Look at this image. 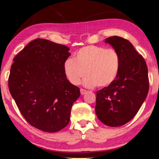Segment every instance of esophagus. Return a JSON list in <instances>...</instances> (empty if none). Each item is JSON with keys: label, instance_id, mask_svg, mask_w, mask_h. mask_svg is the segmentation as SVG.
Returning <instances> with one entry per match:
<instances>
[{"label": "esophagus", "instance_id": "1", "mask_svg": "<svg viewBox=\"0 0 159 159\" xmlns=\"http://www.w3.org/2000/svg\"><path fill=\"white\" fill-rule=\"evenodd\" d=\"M80 93H81V95H84L85 93H87V91H86V90H84L83 89H80Z\"/></svg>", "mask_w": 159, "mask_h": 159}]
</instances>
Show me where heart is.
I'll list each match as a JSON object with an SVG mask.
<instances>
[{"label":"heart","mask_w":159,"mask_h":159,"mask_svg":"<svg viewBox=\"0 0 159 159\" xmlns=\"http://www.w3.org/2000/svg\"><path fill=\"white\" fill-rule=\"evenodd\" d=\"M120 60L113 48L89 46L76 53L75 58H68L64 62V71L73 85H79L85 76L84 85L105 87L112 83L119 72Z\"/></svg>","instance_id":"1"}]
</instances>
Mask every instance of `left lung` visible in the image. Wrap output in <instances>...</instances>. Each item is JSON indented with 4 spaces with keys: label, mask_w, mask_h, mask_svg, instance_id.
<instances>
[{
    "label": "left lung",
    "mask_w": 159,
    "mask_h": 159,
    "mask_svg": "<svg viewBox=\"0 0 159 159\" xmlns=\"http://www.w3.org/2000/svg\"><path fill=\"white\" fill-rule=\"evenodd\" d=\"M105 42L118 52L120 64L113 83L97 92L95 112L105 125L119 127L134 118L145 100L148 70L145 60L130 41L113 36Z\"/></svg>",
    "instance_id": "left-lung-1"
}]
</instances>
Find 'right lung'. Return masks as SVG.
I'll use <instances>...</instances> for the list:
<instances>
[{"instance_id":"add662e5","label":"right lung","mask_w":159,"mask_h":159,"mask_svg":"<svg viewBox=\"0 0 159 159\" xmlns=\"http://www.w3.org/2000/svg\"><path fill=\"white\" fill-rule=\"evenodd\" d=\"M69 50L38 38L13 59L9 77L11 97L25 120L44 132H57L68 124L72 105L80 96L64 71Z\"/></svg>"}]
</instances>
